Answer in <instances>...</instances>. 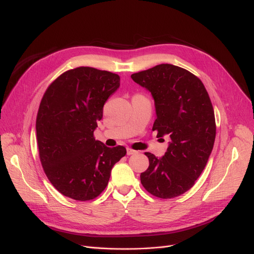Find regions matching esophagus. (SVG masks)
<instances>
[{"instance_id":"obj_1","label":"esophagus","mask_w":254,"mask_h":254,"mask_svg":"<svg viewBox=\"0 0 254 254\" xmlns=\"http://www.w3.org/2000/svg\"><path fill=\"white\" fill-rule=\"evenodd\" d=\"M127 155H131V154H136L137 151L131 149V148H127Z\"/></svg>"}]
</instances>
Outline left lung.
I'll list each match as a JSON object with an SVG mask.
<instances>
[{
    "mask_svg": "<svg viewBox=\"0 0 254 254\" xmlns=\"http://www.w3.org/2000/svg\"><path fill=\"white\" fill-rule=\"evenodd\" d=\"M130 77L154 99L156 137L171 138L162 158L145 152L149 167L141 173V183L156 197H176L192 188L213 149L216 125L211 100L199 78L174 64H157Z\"/></svg>",
    "mask_w": 254,
    "mask_h": 254,
    "instance_id": "obj_1",
    "label": "left lung"
}]
</instances>
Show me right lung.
I'll list each match as a JSON object with an SVG mask.
<instances>
[{
    "instance_id": "add662e5",
    "label": "right lung",
    "mask_w": 254,
    "mask_h": 254,
    "mask_svg": "<svg viewBox=\"0 0 254 254\" xmlns=\"http://www.w3.org/2000/svg\"><path fill=\"white\" fill-rule=\"evenodd\" d=\"M120 85L117 74L79 66L60 75L46 89L36 120L40 162L64 195L90 201L108 184L124 146L109 148L93 137L105 102Z\"/></svg>"
}]
</instances>
